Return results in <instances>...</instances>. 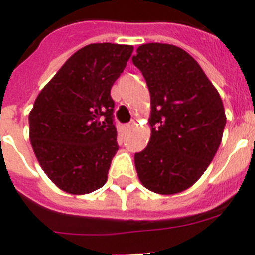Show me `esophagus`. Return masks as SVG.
Here are the masks:
<instances>
[{"label":"esophagus","mask_w":255,"mask_h":255,"mask_svg":"<svg viewBox=\"0 0 255 255\" xmlns=\"http://www.w3.org/2000/svg\"><path fill=\"white\" fill-rule=\"evenodd\" d=\"M135 126H136V122L135 120H132V122H129L128 124H126V128H127V129H132Z\"/></svg>","instance_id":"34e87169"}]
</instances>
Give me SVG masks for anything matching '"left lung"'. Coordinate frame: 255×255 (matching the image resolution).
Returning a JSON list of instances; mask_svg holds the SVG:
<instances>
[{"mask_svg": "<svg viewBox=\"0 0 255 255\" xmlns=\"http://www.w3.org/2000/svg\"><path fill=\"white\" fill-rule=\"evenodd\" d=\"M132 61L151 95V139L135 155L140 182L157 194L181 193L213 160L226 124L217 88L192 55L168 43H145Z\"/></svg>", "mask_w": 255, "mask_h": 255, "instance_id": "8db88e82", "label": "left lung"}]
</instances>
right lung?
<instances>
[{
    "instance_id": "obj_1",
    "label": "right lung",
    "mask_w": 255,
    "mask_h": 255,
    "mask_svg": "<svg viewBox=\"0 0 255 255\" xmlns=\"http://www.w3.org/2000/svg\"><path fill=\"white\" fill-rule=\"evenodd\" d=\"M133 46L91 43L65 62L29 114L30 143L47 177L66 193H91L107 181L118 152L111 87Z\"/></svg>"
}]
</instances>
